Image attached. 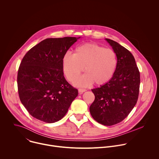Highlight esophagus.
Instances as JSON below:
<instances>
[{"label": "esophagus", "mask_w": 159, "mask_h": 159, "mask_svg": "<svg viewBox=\"0 0 159 159\" xmlns=\"http://www.w3.org/2000/svg\"><path fill=\"white\" fill-rule=\"evenodd\" d=\"M78 90H79V94H82L83 93H84L85 91H86V89H82V88H79V89H78Z\"/></svg>", "instance_id": "esophagus-1"}]
</instances>
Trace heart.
I'll use <instances>...</instances> for the list:
<instances>
[{
	"instance_id": "obj_1",
	"label": "heart",
	"mask_w": 159,
	"mask_h": 159,
	"mask_svg": "<svg viewBox=\"0 0 159 159\" xmlns=\"http://www.w3.org/2000/svg\"><path fill=\"white\" fill-rule=\"evenodd\" d=\"M116 52L96 43H85L77 47L74 54L66 53L62 59V69L66 79L72 82L83 70L86 73L76 77L74 84L87 87L93 82L101 85L114 76L118 66Z\"/></svg>"
}]
</instances>
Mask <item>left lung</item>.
<instances>
[{
    "label": "left lung",
    "mask_w": 159,
    "mask_h": 159,
    "mask_svg": "<svg viewBox=\"0 0 159 159\" xmlns=\"http://www.w3.org/2000/svg\"><path fill=\"white\" fill-rule=\"evenodd\" d=\"M118 57V66L112 78L92 89L95 99L89 110L93 118L105 126L125 119L138 101L140 75L133 55L117 42L106 39Z\"/></svg>",
    "instance_id": "obj_1"
}]
</instances>
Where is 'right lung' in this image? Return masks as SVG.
Segmentation results:
<instances>
[{"instance_id": "obj_1", "label": "right lung", "mask_w": 159, "mask_h": 159, "mask_svg": "<svg viewBox=\"0 0 159 159\" xmlns=\"http://www.w3.org/2000/svg\"><path fill=\"white\" fill-rule=\"evenodd\" d=\"M79 38L45 39L22 58L17 77L18 94L33 117L45 123L57 122L77 96L78 90L63 76L62 59Z\"/></svg>"}]
</instances>
